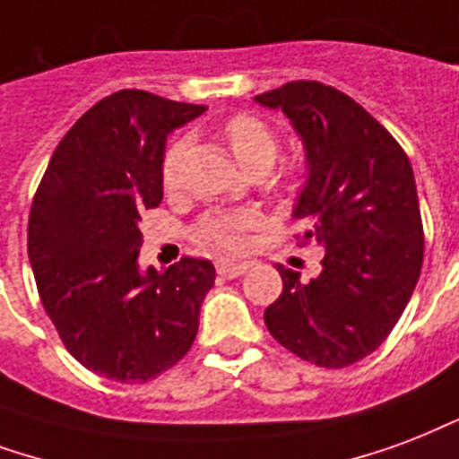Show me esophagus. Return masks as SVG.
<instances>
[{"instance_id":"esophagus-1","label":"esophagus","mask_w":459,"mask_h":459,"mask_svg":"<svg viewBox=\"0 0 459 459\" xmlns=\"http://www.w3.org/2000/svg\"><path fill=\"white\" fill-rule=\"evenodd\" d=\"M246 270L247 263H238V260H219V263H216V273H219L221 277H226V280H230V277H240Z\"/></svg>"}]
</instances>
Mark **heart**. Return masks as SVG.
<instances>
[{"mask_svg": "<svg viewBox=\"0 0 459 459\" xmlns=\"http://www.w3.org/2000/svg\"><path fill=\"white\" fill-rule=\"evenodd\" d=\"M223 141L233 152V158L246 169L247 175H264L273 168L280 155V135L267 121L253 114H236L221 128ZM189 141L178 138L168 145L160 160V182L165 192H175L182 182V165H185ZM299 185L297 172L284 169L273 179V189L280 195L294 192ZM255 226V213L250 212H209L196 223L195 236L202 246L219 247V250H236L243 243V233Z\"/></svg>", "mask_w": 459, "mask_h": 459, "instance_id": "b5f03b06", "label": "heart"}]
</instances>
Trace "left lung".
Instances as JSON below:
<instances>
[{
  "label": "left lung",
  "instance_id": "1",
  "mask_svg": "<svg viewBox=\"0 0 459 459\" xmlns=\"http://www.w3.org/2000/svg\"><path fill=\"white\" fill-rule=\"evenodd\" d=\"M297 128L308 179L294 216L299 246L324 247L321 274L277 264L280 299L264 308L273 338L318 368L355 365L392 333L423 264V221L409 155L358 101L314 80L257 94Z\"/></svg>",
  "mask_w": 459,
  "mask_h": 459
}]
</instances>
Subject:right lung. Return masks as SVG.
I'll list each match as a JSON object with an SVG mask.
<instances>
[{"instance_id":"1","label":"right lung","mask_w":459,"mask_h":459,"mask_svg":"<svg viewBox=\"0 0 459 459\" xmlns=\"http://www.w3.org/2000/svg\"><path fill=\"white\" fill-rule=\"evenodd\" d=\"M202 104L143 90L108 94L53 152L29 213V260L60 341L94 375L138 385L178 365L213 287L209 260L141 273L138 221L162 202L160 160L172 128Z\"/></svg>"}]
</instances>
